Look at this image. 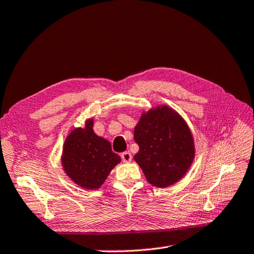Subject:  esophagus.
<instances>
[{
  "mask_svg": "<svg viewBox=\"0 0 254 254\" xmlns=\"http://www.w3.org/2000/svg\"><path fill=\"white\" fill-rule=\"evenodd\" d=\"M121 159L123 160V162H129V161L132 160L131 152H128V151L122 152V154H121Z\"/></svg>",
  "mask_w": 254,
  "mask_h": 254,
  "instance_id": "obj_1",
  "label": "esophagus"
}]
</instances>
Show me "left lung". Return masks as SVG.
Wrapping results in <instances>:
<instances>
[{
    "mask_svg": "<svg viewBox=\"0 0 254 254\" xmlns=\"http://www.w3.org/2000/svg\"><path fill=\"white\" fill-rule=\"evenodd\" d=\"M139 150L134 160L146 180L156 187H168L182 179L194 156L193 139L182 118L171 108L149 110L135 127Z\"/></svg>",
    "mask_w": 254,
    "mask_h": 254,
    "instance_id": "obj_1",
    "label": "left lung"
}]
</instances>
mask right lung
<instances>
[{"label": "right lung", "mask_w": 254, "mask_h": 254, "mask_svg": "<svg viewBox=\"0 0 254 254\" xmlns=\"http://www.w3.org/2000/svg\"><path fill=\"white\" fill-rule=\"evenodd\" d=\"M93 120L85 128L73 129L67 137L63 152V164L75 184L86 190H96L107 179L110 171L121 161L111 150L108 140L93 131Z\"/></svg>", "instance_id": "add662e5"}]
</instances>
